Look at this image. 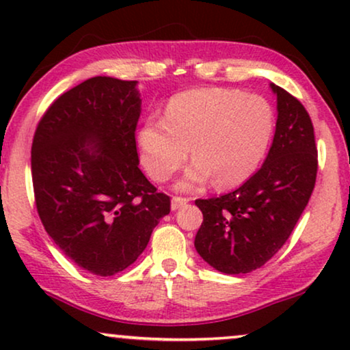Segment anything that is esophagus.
Segmentation results:
<instances>
[{
  "label": "esophagus",
  "instance_id": "1",
  "mask_svg": "<svg viewBox=\"0 0 350 350\" xmlns=\"http://www.w3.org/2000/svg\"><path fill=\"white\" fill-rule=\"evenodd\" d=\"M189 202V199H186V198H178V196H175V198H172V210H178V208H181L183 207V205H186Z\"/></svg>",
  "mask_w": 350,
  "mask_h": 350
}]
</instances>
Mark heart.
I'll return each mask as SVG.
<instances>
[{"mask_svg": "<svg viewBox=\"0 0 350 350\" xmlns=\"http://www.w3.org/2000/svg\"><path fill=\"white\" fill-rule=\"evenodd\" d=\"M274 133V109L261 95L236 89H193L165 105L164 119L146 118L137 132L140 161L154 181H167L191 157L178 181L193 189L213 178L232 188L255 174Z\"/></svg>", "mask_w": 350, "mask_h": 350, "instance_id": "1", "label": "heart"}]
</instances>
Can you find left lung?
<instances>
[{
    "label": "left lung",
    "instance_id": "8db88e82",
    "mask_svg": "<svg viewBox=\"0 0 350 350\" xmlns=\"http://www.w3.org/2000/svg\"><path fill=\"white\" fill-rule=\"evenodd\" d=\"M271 89L277 122L265 164L231 193L196 200L204 221L194 247L224 274H247L266 265L290 237L315 186L312 121L298 98L275 84Z\"/></svg>",
    "mask_w": 350,
    "mask_h": 350
}]
</instances>
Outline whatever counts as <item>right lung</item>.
Returning <instances> with one entry per match:
<instances>
[{
  "mask_svg": "<svg viewBox=\"0 0 350 350\" xmlns=\"http://www.w3.org/2000/svg\"><path fill=\"white\" fill-rule=\"evenodd\" d=\"M137 81L95 76L62 94L38 124L31 178L38 215L81 269L114 275L132 265L170 213L138 169Z\"/></svg>",
  "mask_w": 350,
  "mask_h": 350,
  "instance_id": "obj_1",
  "label": "right lung"
}]
</instances>
